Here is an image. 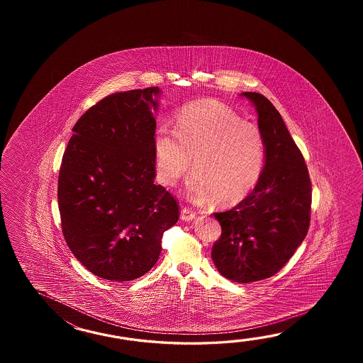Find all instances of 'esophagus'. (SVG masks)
Returning a JSON list of instances; mask_svg holds the SVG:
<instances>
[{"label": "esophagus", "mask_w": 363, "mask_h": 363, "mask_svg": "<svg viewBox=\"0 0 363 363\" xmlns=\"http://www.w3.org/2000/svg\"><path fill=\"white\" fill-rule=\"evenodd\" d=\"M196 218V213L191 210V208H182V211H180V219L182 220H185V222H191Z\"/></svg>", "instance_id": "1"}]
</instances>
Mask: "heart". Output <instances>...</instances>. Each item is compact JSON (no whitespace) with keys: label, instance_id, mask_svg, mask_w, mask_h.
I'll return each mask as SVG.
<instances>
[{"label":"heart","instance_id":"b5f03b06","mask_svg":"<svg viewBox=\"0 0 363 363\" xmlns=\"http://www.w3.org/2000/svg\"><path fill=\"white\" fill-rule=\"evenodd\" d=\"M153 147L161 184H177L191 169L193 158L194 175L186 185L188 194L196 201L214 197L224 205L239 202L255 188L266 160L259 127L211 100L182 108L175 128L161 124Z\"/></svg>","mask_w":363,"mask_h":363}]
</instances>
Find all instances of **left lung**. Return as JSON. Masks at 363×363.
<instances>
[{"label": "left lung", "mask_w": 363, "mask_h": 363, "mask_svg": "<svg viewBox=\"0 0 363 363\" xmlns=\"http://www.w3.org/2000/svg\"><path fill=\"white\" fill-rule=\"evenodd\" d=\"M258 113L266 144L262 175L235 208L214 213L222 235L211 258L224 278L250 283L272 277L306 238L311 182L301 150L278 110L261 93L244 92Z\"/></svg>", "instance_id": "1"}]
</instances>
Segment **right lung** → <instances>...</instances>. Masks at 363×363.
Returning a JSON list of instances; mask_svg holds the SVG:
<instances>
[{
	"label": "right lung",
	"instance_id": "right-lung-1",
	"mask_svg": "<svg viewBox=\"0 0 363 363\" xmlns=\"http://www.w3.org/2000/svg\"><path fill=\"white\" fill-rule=\"evenodd\" d=\"M158 86L118 92L79 118L62 157V232L77 261L99 278L128 281L155 266L179 203L155 184Z\"/></svg>",
	"mask_w": 363,
	"mask_h": 363
}]
</instances>
